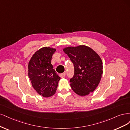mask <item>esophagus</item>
I'll return each mask as SVG.
<instances>
[{
	"label": "esophagus",
	"instance_id": "obj_1",
	"mask_svg": "<svg viewBox=\"0 0 130 130\" xmlns=\"http://www.w3.org/2000/svg\"><path fill=\"white\" fill-rule=\"evenodd\" d=\"M65 76H66V73H61V74H60V77L61 78H64V77H65Z\"/></svg>",
	"mask_w": 130,
	"mask_h": 130
}]
</instances>
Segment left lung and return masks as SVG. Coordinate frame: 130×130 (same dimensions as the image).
<instances>
[{"mask_svg":"<svg viewBox=\"0 0 130 130\" xmlns=\"http://www.w3.org/2000/svg\"><path fill=\"white\" fill-rule=\"evenodd\" d=\"M62 50L74 64V74L70 81L72 90L80 96L93 92L98 86L103 72L100 56L86 45L69 46Z\"/></svg>","mask_w":130,"mask_h":130,"instance_id":"1","label":"left lung"}]
</instances>
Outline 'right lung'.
Returning a JSON list of instances; mask_svg holds the SVG:
<instances>
[{"mask_svg":"<svg viewBox=\"0 0 130 130\" xmlns=\"http://www.w3.org/2000/svg\"><path fill=\"white\" fill-rule=\"evenodd\" d=\"M56 51V48L50 47L41 48L33 54L28 64V75L32 86L45 98L55 94L60 79L51 64Z\"/></svg>","mask_w":130,"mask_h":130,"instance_id":"obj_1","label":"right lung"}]
</instances>
